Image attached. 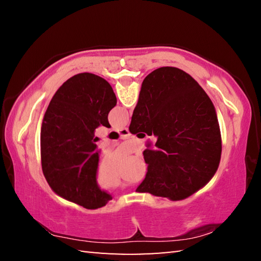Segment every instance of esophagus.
Segmentation results:
<instances>
[{
  "instance_id": "34e87169",
  "label": "esophagus",
  "mask_w": 261,
  "mask_h": 261,
  "mask_svg": "<svg viewBox=\"0 0 261 261\" xmlns=\"http://www.w3.org/2000/svg\"><path fill=\"white\" fill-rule=\"evenodd\" d=\"M117 131H118V134H120V135L123 136V137L130 136V131H129V129H127V127H122V129L117 130Z\"/></svg>"
}]
</instances>
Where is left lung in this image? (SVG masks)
Listing matches in <instances>:
<instances>
[{"mask_svg":"<svg viewBox=\"0 0 261 261\" xmlns=\"http://www.w3.org/2000/svg\"><path fill=\"white\" fill-rule=\"evenodd\" d=\"M116 95L107 81L93 73L68 79L53 96L41 126V166L47 183L62 198L87 210L113 199L96 175L99 152L95 129L110 127L108 114Z\"/></svg>","mask_w":261,"mask_h":261,"instance_id":"left-lung-1","label":"left lung"}]
</instances>
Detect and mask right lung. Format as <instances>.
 Instances as JSON below:
<instances>
[{"label": "right lung", "mask_w": 261, "mask_h": 261, "mask_svg": "<svg viewBox=\"0 0 261 261\" xmlns=\"http://www.w3.org/2000/svg\"><path fill=\"white\" fill-rule=\"evenodd\" d=\"M129 130L158 137L143 152L147 173L137 192L182 200L218 170L222 144L215 108L183 70L159 68L144 79Z\"/></svg>", "instance_id": "obj_1"}]
</instances>
